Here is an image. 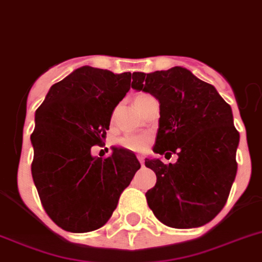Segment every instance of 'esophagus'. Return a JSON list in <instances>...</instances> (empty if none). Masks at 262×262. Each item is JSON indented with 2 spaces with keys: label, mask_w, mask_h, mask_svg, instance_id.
<instances>
[{
  "label": "esophagus",
  "mask_w": 262,
  "mask_h": 262,
  "mask_svg": "<svg viewBox=\"0 0 262 262\" xmlns=\"http://www.w3.org/2000/svg\"><path fill=\"white\" fill-rule=\"evenodd\" d=\"M138 160L140 162V164L144 165V158H143V155H138Z\"/></svg>",
  "instance_id": "34e87169"
}]
</instances>
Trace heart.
Segmentation results:
<instances>
[{"mask_svg":"<svg viewBox=\"0 0 262 262\" xmlns=\"http://www.w3.org/2000/svg\"><path fill=\"white\" fill-rule=\"evenodd\" d=\"M149 95L147 94H138L135 97V104H139L148 99ZM148 135H127L120 139V144L123 147H126L128 149H134V151H140L148 144Z\"/></svg>","mask_w":262,"mask_h":262,"instance_id":"obj_1","label":"heart"}]
</instances>
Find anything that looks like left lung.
I'll list each match as a JSON object with an SVG mask.
<instances>
[{"label":"left lung","instance_id":"left-lung-1","mask_svg":"<svg viewBox=\"0 0 262 262\" xmlns=\"http://www.w3.org/2000/svg\"><path fill=\"white\" fill-rule=\"evenodd\" d=\"M133 89L156 98L160 119L155 154H178L175 164L146 159L156 173L148 207L163 224L185 229L207 224L223 209L236 178L240 135L231 106L212 84L184 67L134 73Z\"/></svg>","mask_w":262,"mask_h":262}]
</instances>
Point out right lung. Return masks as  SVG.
Returning a JSON list of instances; mask_svg holds the SVG:
<instances>
[{"label": "right lung", "mask_w": 262, "mask_h": 262, "mask_svg": "<svg viewBox=\"0 0 262 262\" xmlns=\"http://www.w3.org/2000/svg\"><path fill=\"white\" fill-rule=\"evenodd\" d=\"M131 73L79 67L53 84L35 111L31 175L46 213L74 233L95 231L111 217L123 189L140 168L133 151L113 147L91 155L129 90Z\"/></svg>", "instance_id": "right-lung-1"}]
</instances>
